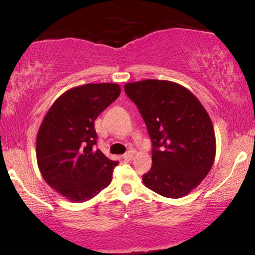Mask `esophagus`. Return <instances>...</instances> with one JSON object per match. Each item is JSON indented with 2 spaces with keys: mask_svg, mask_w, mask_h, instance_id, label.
I'll return each mask as SVG.
<instances>
[{
  "mask_svg": "<svg viewBox=\"0 0 255 255\" xmlns=\"http://www.w3.org/2000/svg\"><path fill=\"white\" fill-rule=\"evenodd\" d=\"M123 158H124V160H127V161H130V160H132L133 159V152H128V153H125V154L123 155Z\"/></svg>",
  "mask_w": 255,
  "mask_h": 255,
  "instance_id": "1",
  "label": "esophagus"
}]
</instances>
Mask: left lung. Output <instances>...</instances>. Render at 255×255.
Wrapping results in <instances>:
<instances>
[{"instance_id": "obj_1", "label": "left lung", "mask_w": 255, "mask_h": 255, "mask_svg": "<svg viewBox=\"0 0 255 255\" xmlns=\"http://www.w3.org/2000/svg\"><path fill=\"white\" fill-rule=\"evenodd\" d=\"M125 93L138 107L151 137L152 168L142 175L148 189L180 198L210 172L216 156L211 118L190 90L167 80L128 82Z\"/></svg>"}]
</instances>
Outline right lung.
Returning a JSON list of instances; mask_svg holds the SVG:
<instances>
[{
  "label": "right lung",
  "mask_w": 255,
  "mask_h": 255,
  "mask_svg": "<svg viewBox=\"0 0 255 255\" xmlns=\"http://www.w3.org/2000/svg\"><path fill=\"white\" fill-rule=\"evenodd\" d=\"M117 83H87L52 104L37 133L36 155L48 186L73 203L95 197L111 182L117 161L94 149V122L120 96Z\"/></svg>",
  "instance_id": "obj_1"
}]
</instances>
